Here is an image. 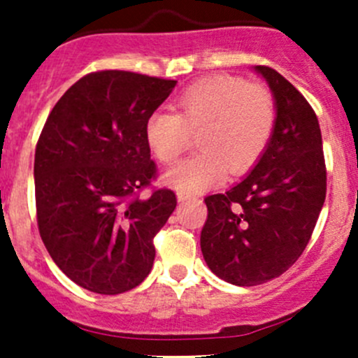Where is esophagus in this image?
<instances>
[{
	"label": "esophagus",
	"instance_id": "obj_1",
	"mask_svg": "<svg viewBox=\"0 0 358 358\" xmlns=\"http://www.w3.org/2000/svg\"><path fill=\"white\" fill-rule=\"evenodd\" d=\"M176 197H178L180 202H185V201L194 199L192 194H187V192H178V194H176Z\"/></svg>",
	"mask_w": 358,
	"mask_h": 358
}]
</instances>
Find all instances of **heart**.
<instances>
[{"instance_id":"1","label":"heart","mask_w":358,"mask_h":358,"mask_svg":"<svg viewBox=\"0 0 358 358\" xmlns=\"http://www.w3.org/2000/svg\"><path fill=\"white\" fill-rule=\"evenodd\" d=\"M178 112L157 110L145 122V140L161 162L176 161L197 135L201 152L168 169L166 183L194 194L222 182L227 168L248 171L265 152L277 109L272 92L236 76H213L180 95Z\"/></svg>"}]
</instances>
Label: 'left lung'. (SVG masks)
<instances>
[{
  "mask_svg": "<svg viewBox=\"0 0 358 358\" xmlns=\"http://www.w3.org/2000/svg\"><path fill=\"white\" fill-rule=\"evenodd\" d=\"M275 99L272 138L258 164L225 194L204 199L201 249L215 275L258 286L301 256L326 201L319 119L305 96L272 67L256 66Z\"/></svg>",
  "mask_w": 358,
  "mask_h": 358,
  "instance_id": "left-lung-1",
  "label": "left lung"
}]
</instances>
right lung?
I'll use <instances>...</instances> for the list:
<instances>
[{
    "instance_id": "1",
    "label": "right lung",
    "mask_w": 358,
    "mask_h": 358,
    "mask_svg": "<svg viewBox=\"0 0 358 358\" xmlns=\"http://www.w3.org/2000/svg\"><path fill=\"white\" fill-rule=\"evenodd\" d=\"M173 79L90 72L55 103L34 156L38 229L50 256L78 286L121 294L143 282L154 237L176 208L169 189L140 197L156 178L145 122Z\"/></svg>"
}]
</instances>
